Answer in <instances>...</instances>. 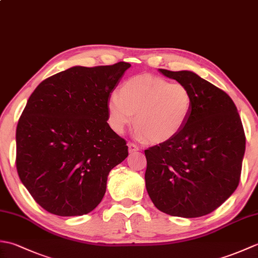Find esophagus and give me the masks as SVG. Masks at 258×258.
Listing matches in <instances>:
<instances>
[{"label":"esophagus","instance_id":"34e87169","mask_svg":"<svg viewBox=\"0 0 258 258\" xmlns=\"http://www.w3.org/2000/svg\"><path fill=\"white\" fill-rule=\"evenodd\" d=\"M140 149L138 145H135L134 143H128V152L130 153H134V152H138Z\"/></svg>","mask_w":258,"mask_h":258}]
</instances>
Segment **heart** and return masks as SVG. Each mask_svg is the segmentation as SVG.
<instances>
[{
    "mask_svg": "<svg viewBox=\"0 0 258 258\" xmlns=\"http://www.w3.org/2000/svg\"><path fill=\"white\" fill-rule=\"evenodd\" d=\"M193 95L187 86L153 75H138L126 80L119 93L107 100V119L115 133L126 126H138V139L163 143L176 136L190 116ZM136 118H134V114Z\"/></svg>",
    "mask_w": 258,
    "mask_h": 258,
    "instance_id": "1",
    "label": "heart"
}]
</instances>
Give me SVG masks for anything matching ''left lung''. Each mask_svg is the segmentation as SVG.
<instances>
[{
	"mask_svg": "<svg viewBox=\"0 0 258 258\" xmlns=\"http://www.w3.org/2000/svg\"><path fill=\"white\" fill-rule=\"evenodd\" d=\"M187 86L190 116L173 139L145 150V185L161 212L186 218L215 211L237 188L245 133L233 100L190 71L160 69Z\"/></svg>",
	"mask_w": 258,
	"mask_h": 258,
	"instance_id": "1",
	"label": "left lung"
}]
</instances>
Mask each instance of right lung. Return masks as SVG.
I'll list each match as a JSON object with an SVG mask.
<instances>
[{
  "label": "right lung",
  "mask_w": 258,
  "mask_h": 258,
  "mask_svg": "<svg viewBox=\"0 0 258 258\" xmlns=\"http://www.w3.org/2000/svg\"><path fill=\"white\" fill-rule=\"evenodd\" d=\"M130 63L73 67L32 93L16 127V169L38 205L80 216L100 204L108 173L128 155L107 123V100Z\"/></svg>",
  "instance_id": "add662e5"
}]
</instances>
